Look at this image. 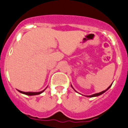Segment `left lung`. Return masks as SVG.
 Instances as JSON below:
<instances>
[{
    "instance_id": "left-lung-1",
    "label": "left lung",
    "mask_w": 128,
    "mask_h": 128,
    "mask_svg": "<svg viewBox=\"0 0 128 128\" xmlns=\"http://www.w3.org/2000/svg\"><path fill=\"white\" fill-rule=\"evenodd\" d=\"M112 84H111V85L110 86L108 87V88H107V89H106V90H103V91H102V92H99V93H96V94H92V95H89V96H86V97H88V98H93V97H97V96H100V95H101V94H103V93H104L106 91H107L109 89H110V88H111V86H112ZM70 86H71V87H72V88L73 89H74V90H75L76 92H77L76 90H75V89H74V88H73L72 87V86L71 85V84H70Z\"/></svg>"
}]
</instances>
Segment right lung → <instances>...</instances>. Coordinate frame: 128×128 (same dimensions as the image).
<instances>
[{
    "label": "right lung",
    "instance_id": "add662e5",
    "mask_svg": "<svg viewBox=\"0 0 128 128\" xmlns=\"http://www.w3.org/2000/svg\"><path fill=\"white\" fill-rule=\"evenodd\" d=\"M47 88H48V87H47ZM46 88L45 89H44L43 90H42V91H40V92H24V91H21V90H18L19 92L22 93V94H26V95L34 96V95H38V94H41V93H42L46 89Z\"/></svg>",
    "mask_w": 128,
    "mask_h": 128
}]
</instances>
